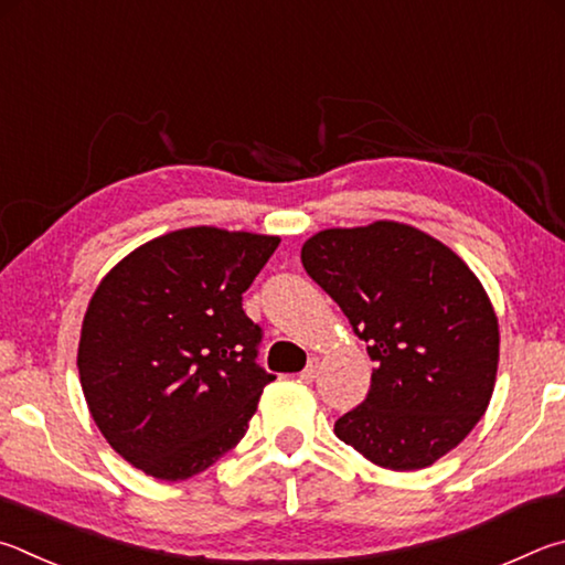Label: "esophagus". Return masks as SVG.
I'll return each mask as SVG.
<instances>
[{
	"mask_svg": "<svg viewBox=\"0 0 565 565\" xmlns=\"http://www.w3.org/2000/svg\"><path fill=\"white\" fill-rule=\"evenodd\" d=\"M315 377H318V360H310L308 367H305V370L300 372V380H302L305 384H310Z\"/></svg>",
	"mask_w": 565,
	"mask_h": 565,
	"instance_id": "obj_1",
	"label": "esophagus"
}]
</instances>
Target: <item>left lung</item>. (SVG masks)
I'll return each instance as SVG.
<instances>
[{
	"instance_id": "obj_1",
	"label": "left lung",
	"mask_w": 565,
	"mask_h": 565,
	"mask_svg": "<svg viewBox=\"0 0 565 565\" xmlns=\"http://www.w3.org/2000/svg\"><path fill=\"white\" fill-rule=\"evenodd\" d=\"M302 265L367 342L372 384L334 434L394 471L431 467L477 427L499 367V320L479 277L417 227H330Z\"/></svg>"
}]
</instances>
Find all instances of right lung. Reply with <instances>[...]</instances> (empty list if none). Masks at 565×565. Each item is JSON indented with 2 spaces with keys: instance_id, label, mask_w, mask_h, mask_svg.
Segmentation results:
<instances>
[{
  "instance_id": "obj_1",
  "label": "right lung",
  "mask_w": 565,
  "mask_h": 565,
  "mask_svg": "<svg viewBox=\"0 0 565 565\" xmlns=\"http://www.w3.org/2000/svg\"><path fill=\"white\" fill-rule=\"evenodd\" d=\"M277 245V235L183 227L98 282L78 377L106 441L148 477L191 479L245 437L275 377L255 362L263 330L243 292Z\"/></svg>"
}]
</instances>
